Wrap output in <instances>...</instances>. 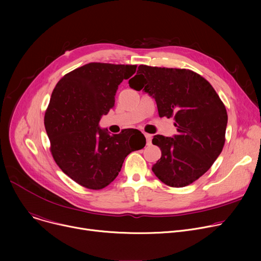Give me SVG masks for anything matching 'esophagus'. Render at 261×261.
I'll list each match as a JSON object with an SVG mask.
<instances>
[{
    "label": "esophagus",
    "mask_w": 261,
    "mask_h": 261,
    "mask_svg": "<svg viewBox=\"0 0 261 261\" xmlns=\"http://www.w3.org/2000/svg\"><path fill=\"white\" fill-rule=\"evenodd\" d=\"M145 138H146V142H147V145H150L151 144V134H148V133H145Z\"/></svg>",
    "instance_id": "1"
}]
</instances>
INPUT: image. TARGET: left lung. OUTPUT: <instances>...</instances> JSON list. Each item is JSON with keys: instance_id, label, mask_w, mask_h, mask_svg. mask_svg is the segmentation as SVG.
I'll list each match as a JSON object with an SVG mask.
<instances>
[{"instance_id": "left-lung-1", "label": "left lung", "mask_w": 261, "mask_h": 261, "mask_svg": "<svg viewBox=\"0 0 261 261\" xmlns=\"http://www.w3.org/2000/svg\"><path fill=\"white\" fill-rule=\"evenodd\" d=\"M132 89L155 99L160 117H173V138L154 135L161 159L152 171L164 184L184 187L206 172L225 143L227 113L210 82L186 68L140 65L129 80Z\"/></svg>"}]
</instances>
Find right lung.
I'll return each instance as SVG.
<instances>
[{"label": "right lung", "instance_id": "1", "mask_svg": "<svg viewBox=\"0 0 261 261\" xmlns=\"http://www.w3.org/2000/svg\"><path fill=\"white\" fill-rule=\"evenodd\" d=\"M136 65L91 62L64 75L55 87L44 115L50 152L60 169L79 185L101 189L118 175L126 156L145 147L144 134L125 129L110 135L99 127L115 94Z\"/></svg>", "mask_w": 261, "mask_h": 261}]
</instances>
